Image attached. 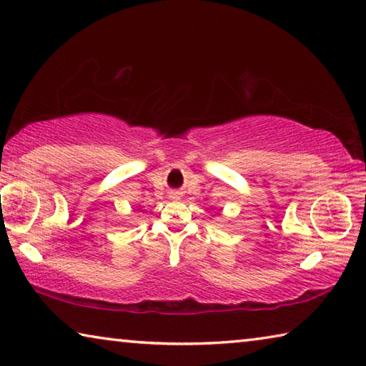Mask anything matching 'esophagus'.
Listing matches in <instances>:
<instances>
[{"label": "esophagus", "mask_w": 366, "mask_h": 366, "mask_svg": "<svg viewBox=\"0 0 366 366\" xmlns=\"http://www.w3.org/2000/svg\"><path fill=\"white\" fill-rule=\"evenodd\" d=\"M177 195H179V194H172L171 197H172V198H177Z\"/></svg>", "instance_id": "1"}]
</instances>
